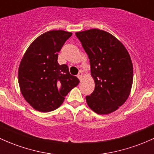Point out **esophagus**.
<instances>
[{"instance_id": "1", "label": "esophagus", "mask_w": 154, "mask_h": 154, "mask_svg": "<svg viewBox=\"0 0 154 154\" xmlns=\"http://www.w3.org/2000/svg\"><path fill=\"white\" fill-rule=\"evenodd\" d=\"M77 77H78L79 80H82V72H79V74H77Z\"/></svg>"}]
</instances>
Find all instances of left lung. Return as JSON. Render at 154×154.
Listing matches in <instances>:
<instances>
[{"instance_id":"left-lung-1","label":"left lung","mask_w":154,"mask_h":154,"mask_svg":"<svg viewBox=\"0 0 154 154\" xmlns=\"http://www.w3.org/2000/svg\"><path fill=\"white\" fill-rule=\"evenodd\" d=\"M90 59L95 89L86 102L93 111L109 114L124 104L133 82V66L126 47L114 36L99 29L77 32Z\"/></svg>"}]
</instances>
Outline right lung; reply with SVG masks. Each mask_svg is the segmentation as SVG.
Listing matches in <instances>:
<instances>
[{"label": "right lung", "mask_w": 154, "mask_h": 154, "mask_svg": "<svg viewBox=\"0 0 154 154\" xmlns=\"http://www.w3.org/2000/svg\"><path fill=\"white\" fill-rule=\"evenodd\" d=\"M72 35L61 30L47 31L33 42L22 58L18 70L20 91L36 110L57 109L80 82L69 73L68 66L58 63V52Z\"/></svg>", "instance_id": "right-lung-1"}]
</instances>
